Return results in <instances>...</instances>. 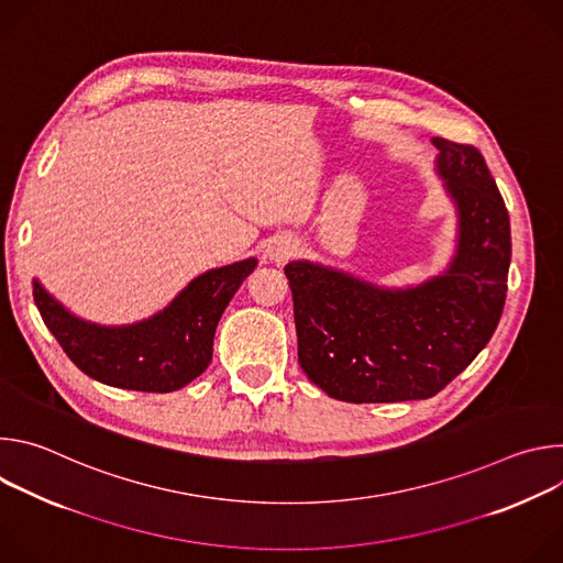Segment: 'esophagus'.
Returning a JSON list of instances; mask_svg holds the SVG:
<instances>
[{"label": "esophagus", "mask_w": 563, "mask_h": 563, "mask_svg": "<svg viewBox=\"0 0 563 563\" xmlns=\"http://www.w3.org/2000/svg\"><path fill=\"white\" fill-rule=\"evenodd\" d=\"M296 247L298 245H296V240L291 235H278V238L272 240L269 247H267V258L272 263H285L294 256Z\"/></svg>", "instance_id": "34e87169"}]
</instances>
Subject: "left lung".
I'll list each match as a JSON object with an SVG mask.
<instances>
[{
    "mask_svg": "<svg viewBox=\"0 0 563 563\" xmlns=\"http://www.w3.org/2000/svg\"><path fill=\"white\" fill-rule=\"evenodd\" d=\"M437 174L456 207L450 267L417 287L389 289L309 261L285 265L298 363L347 404L430 398L493 339L506 302L510 218L484 155L432 137Z\"/></svg>",
    "mask_w": 563,
    "mask_h": 563,
    "instance_id": "left-lung-1",
    "label": "left lung"
}]
</instances>
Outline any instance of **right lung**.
I'll return each instance as SVG.
<instances>
[{"label":"right lung","instance_id":"1","mask_svg":"<svg viewBox=\"0 0 563 563\" xmlns=\"http://www.w3.org/2000/svg\"><path fill=\"white\" fill-rule=\"evenodd\" d=\"M256 265V258H247L209 269L163 311L120 328L77 318L37 278L33 298L44 325L77 369L111 387L165 394L185 387L209 367L218 320Z\"/></svg>","mask_w":563,"mask_h":563}]
</instances>
